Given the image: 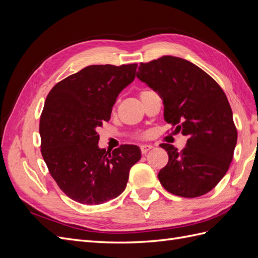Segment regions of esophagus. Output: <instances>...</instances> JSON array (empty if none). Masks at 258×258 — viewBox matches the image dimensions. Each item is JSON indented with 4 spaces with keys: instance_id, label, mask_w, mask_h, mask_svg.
<instances>
[{
    "instance_id": "obj_1",
    "label": "esophagus",
    "mask_w": 258,
    "mask_h": 258,
    "mask_svg": "<svg viewBox=\"0 0 258 258\" xmlns=\"http://www.w3.org/2000/svg\"><path fill=\"white\" fill-rule=\"evenodd\" d=\"M152 148H153L152 145H142V146H141V153H142L143 155H145L148 151H151Z\"/></svg>"
}]
</instances>
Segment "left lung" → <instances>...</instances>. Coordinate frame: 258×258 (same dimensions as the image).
<instances>
[{"mask_svg": "<svg viewBox=\"0 0 258 258\" xmlns=\"http://www.w3.org/2000/svg\"><path fill=\"white\" fill-rule=\"evenodd\" d=\"M137 76L161 96L165 120L188 137L182 151L160 144L169 155L158 173L163 188L185 198L212 190L229 169L238 138L224 90L204 70L172 56L141 62Z\"/></svg>", "mask_w": 258, "mask_h": 258, "instance_id": "8db88e82", "label": "left lung"}]
</instances>
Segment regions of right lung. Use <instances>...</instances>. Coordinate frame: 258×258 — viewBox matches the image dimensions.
<instances>
[{
    "label": "right lung",
    "mask_w": 258,
    "mask_h": 258,
    "mask_svg": "<svg viewBox=\"0 0 258 258\" xmlns=\"http://www.w3.org/2000/svg\"><path fill=\"white\" fill-rule=\"evenodd\" d=\"M137 63L86 67L53 86L40 118L41 153L69 198L100 205L126 188L131 167L141 158L137 145L99 148L97 129L111 118L119 92L134 82Z\"/></svg>",
    "instance_id": "right-lung-1"
}]
</instances>
